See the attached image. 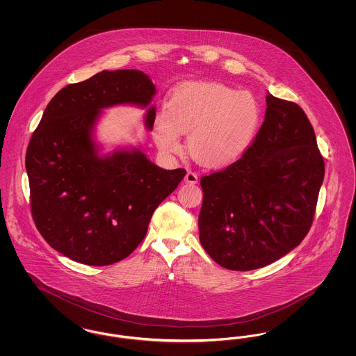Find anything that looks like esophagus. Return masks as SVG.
<instances>
[{"label": "esophagus", "instance_id": "34e87169", "mask_svg": "<svg viewBox=\"0 0 356 356\" xmlns=\"http://www.w3.org/2000/svg\"><path fill=\"white\" fill-rule=\"evenodd\" d=\"M197 180H199V176H197L196 172H193V170H188L186 172V177H184L186 183H188V184H196Z\"/></svg>", "mask_w": 356, "mask_h": 356}]
</instances>
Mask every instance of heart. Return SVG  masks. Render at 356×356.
I'll return each mask as SVG.
<instances>
[{
	"mask_svg": "<svg viewBox=\"0 0 356 356\" xmlns=\"http://www.w3.org/2000/svg\"><path fill=\"white\" fill-rule=\"evenodd\" d=\"M261 108L251 93L218 83L177 86L167 112L156 119L154 140L160 149L181 148L180 134H188V148L200 163L219 167L241 157L254 144L261 125Z\"/></svg>",
	"mask_w": 356,
	"mask_h": 356,
	"instance_id": "1",
	"label": "heart"
}]
</instances>
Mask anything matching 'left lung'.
<instances>
[{"instance_id":"left-lung-1","label":"left lung","mask_w":356,"mask_h":356,"mask_svg":"<svg viewBox=\"0 0 356 356\" xmlns=\"http://www.w3.org/2000/svg\"><path fill=\"white\" fill-rule=\"evenodd\" d=\"M266 102L251 148L200 179V243L232 271L266 267L302 243L324 179V160L305 111L270 93Z\"/></svg>"}]
</instances>
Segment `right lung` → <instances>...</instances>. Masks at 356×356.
I'll list each match as a JSON object with an SVG mask.
<instances>
[{"mask_svg": "<svg viewBox=\"0 0 356 356\" xmlns=\"http://www.w3.org/2000/svg\"><path fill=\"white\" fill-rule=\"evenodd\" d=\"M156 92L135 69L102 70L63 88L29 141L25 165L34 224L45 241L86 266H109L132 254L154 209L186 176L154 165L138 151L99 156L92 129L102 109L147 106ZM154 108L145 122L152 129Z\"/></svg>", "mask_w": 356, "mask_h": 356, "instance_id": "right-lung-1", "label": "right lung"}]
</instances>
